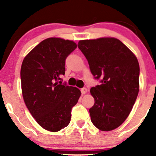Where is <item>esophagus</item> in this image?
<instances>
[{"label":"esophagus","instance_id":"34e87169","mask_svg":"<svg viewBox=\"0 0 156 156\" xmlns=\"http://www.w3.org/2000/svg\"><path fill=\"white\" fill-rule=\"evenodd\" d=\"M80 92H81L82 94H86V93L87 92V88H82L81 89H80Z\"/></svg>","mask_w":156,"mask_h":156}]
</instances>
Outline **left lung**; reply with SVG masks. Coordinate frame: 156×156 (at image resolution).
Listing matches in <instances>:
<instances>
[{"label": "left lung", "mask_w": 156, "mask_h": 156, "mask_svg": "<svg viewBox=\"0 0 156 156\" xmlns=\"http://www.w3.org/2000/svg\"><path fill=\"white\" fill-rule=\"evenodd\" d=\"M78 47L101 84L92 87L94 104L91 121L103 131L124 122L133 108L139 90V64L136 55L121 41L112 37L80 40Z\"/></svg>", "instance_id": "obj_1"}]
</instances>
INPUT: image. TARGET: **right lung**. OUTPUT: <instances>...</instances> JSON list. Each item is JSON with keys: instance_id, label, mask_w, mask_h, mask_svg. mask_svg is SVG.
Instances as JSON below:
<instances>
[{"instance_id": "add662e5", "label": "right lung", "mask_w": 156, "mask_h": 156, "mask_svg": "<svg viewBox=\"0 0 156 156\" xmlns=\"http://www.w3.org/2000/svg\"><path fill=\"white\" fill-rule=\"evenodd\" d=\"M77 48L73 41L51 37L42 41L25 57L21 66L23 100L37 122L57 132L70 122L72 108L81 92L58 84L65 74V60Z\"/></svg>"}]
</instances>
